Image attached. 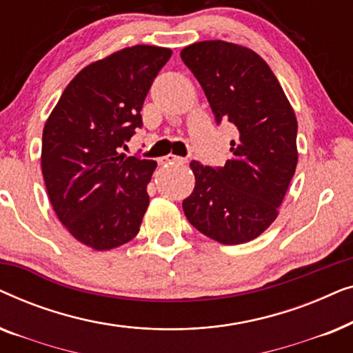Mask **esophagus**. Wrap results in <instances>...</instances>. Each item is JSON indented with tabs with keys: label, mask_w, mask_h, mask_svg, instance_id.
Segmentation results:
<instances>
[{
	"label": "esophagus",
	"mask_w": 353,
	"mask_h": 353,
	"mask_svg": "<svg viewBox=\"0 0 353 353\" xmlns=\"http://www.w3.org/2000/svg\"><path fill=\"white\" fill-rule=\"evenodd\" d=\"M161 162H162V163H186V159L178 157V156H173V154H168V156L161 159Z\"/></svg>",
	"instance_id": "esophagus-1"
}]
</instances>
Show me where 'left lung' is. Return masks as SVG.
<instances>
[{"label":"left lung","mask_w":353,"mask_h":353,"mask_svg":"<svg viewBox=\"0 0 353 353\" xmlns=\"http://www.w3.org/2000/svg\"><path fill=\"white\" fill-rule=\"evenodd\" d=\"M181 59L199 81L216 123H233L225 167L190 163L196 185L183 201L186 219L216 243H249L276 220L297 167V119L267 62L249 48L192 43Z\"/></svg>","instance_id":"obj_1"}]
</instances>
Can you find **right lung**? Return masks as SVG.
Here are the masks:
<instances>
[{
    "instance_id": "add662e5",
    "label": "right lung",
    "mask_w": 353,
    "mask_h": 353,
    "mask_svg": "<svg viewBox=\"0 0 353 353\" xmlns=\"http://www.w3.org/2000/svg\"><path fill=\"white\" fill-rule=\"evenodd\" d=\"M172 50L137 45L91 62L43 128L41 172L57 219L81 244L109 250L138 234L156 161L120 154Z\"/></svg>"
}]
</instances>
